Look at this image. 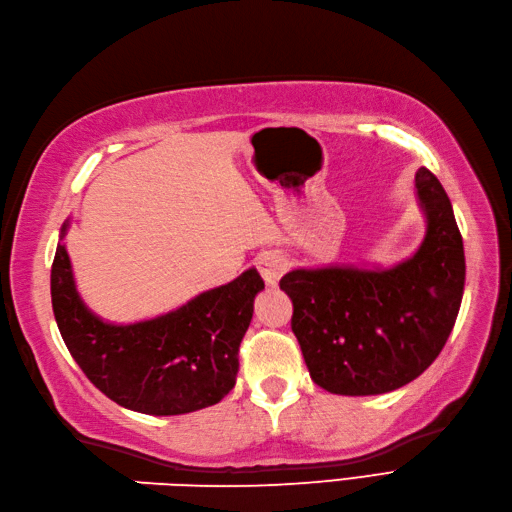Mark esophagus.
<instances>
[{"mask_svg":"<svg viewBox=\"0 0 512 512\" xmlns=\"http://www.w3.org/2000/svg\"><path fill=\"white\" fill-rule=\"evenodd\" d=\"M285 266H287L285 257L277 251H266V253H261L257 259V268L268 285H274L281 279V274L285 272Z\"/></svg>","mask_w":512,"mask_h":512,"instance_id":"esophagus-1","label":"esophagus"}]
</instances>
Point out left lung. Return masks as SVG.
Masks as SVG:
<instances>
[{
	"mask_svg": "<svg viewBox=\"0 0 512 512\" xmlns=\"http://www.w3.org/2000/svg\"><path fill=\"white\" fill-rule=\"evenodd\" d=\"M428 229L417 253L389 270H292V331L313 383L339 396H376L428 370L454 329L465 287L463 238L448 194L415 175Z\"/></svg>",
	"mask_w": 512,
	"mask_h": 512,
	"instance_id": "1",
	"label": "left lung"
}]
</instances>
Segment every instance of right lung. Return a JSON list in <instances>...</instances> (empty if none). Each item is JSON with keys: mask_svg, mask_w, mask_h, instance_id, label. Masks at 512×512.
Listing matches in <instances>:
<instances>
[{"mask_svg": "<svg viewBox=\"0 0 512 512\" xmlns=\"http://www.w3.org/2000/svg\"><path fill=\"white\" fill-rule=\"evenodd\" d=\"M64 233L67 222L60 238ZM261 290L264 281L251 268L166 316L116 326L99 320L77 296L62 244L51 264V307L71 357L110 400L147 415L192 413L227 396Z\"/></svg>", "mask_w": 512, "mask_h": 512, "instance_id": "obj_1", "label": "right lung"}]
</instances>
